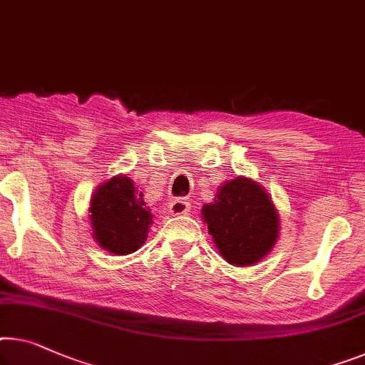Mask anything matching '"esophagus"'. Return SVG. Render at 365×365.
<instances>
[{
    "label": "esophagus",
    "mask_w": 365,
    "mask_h": 365,
    "mask_svg": "<svg viewBox=\"0 0 365 365\" xmlns=\"http://www.w3.org/2000/svg\"><path fill=\"white\" fill-rule=\"evenodd\" d=\"M188 210H190V201L185 198H175L168 203V211H170L173 216L187 215Z\"/></svg>",
    "instance_id": "obj_1"
}]
</instances>
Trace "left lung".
<instances>
[{"label":"left lung","mask_w":365,"mask_h":365,"mask_svg":"<svg viewBox=\"0 0 365 365\" xmlns=\"http://www.w3.org/2000/svg\"><path fill=\"white\" fill-rule=\"evenodd\" d=\"M201 217L217 251L231 265L257 264L279 237L280 221L274 201L257 182L246 177L222 183L213 203L203 205Z\"/></svg>","instance_id":"8db88e82"}]
</instances>
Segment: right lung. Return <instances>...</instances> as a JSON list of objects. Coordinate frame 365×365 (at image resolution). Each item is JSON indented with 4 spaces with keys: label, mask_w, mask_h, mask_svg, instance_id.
<instances>
[{
    "label": "right lung",
    "mask_w": 365,
    "mask_h": 365,
    "mask_svg": "<svg viewBox=\"0 0 365 365\" xmlns=\"http://www.w3.org/2000/svg\"><path fill=\"white\" fill-rule=\"evenodd\" d=\"M152 215L126 175H116L96 188L90 201L93 239L105 251L126 255L140 249L152 225Z\"/></svg>",
    "instance_id": "1"
}]
</instances>
